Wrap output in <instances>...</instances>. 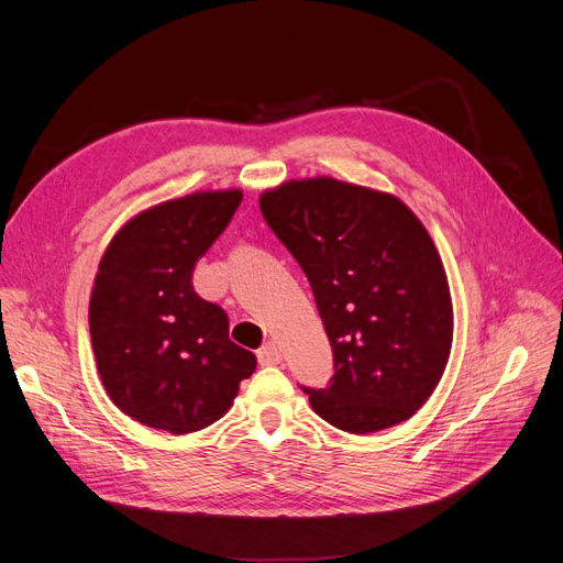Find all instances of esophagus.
Returning a JSON list of instances; mask_svg holds the SVG:
<instances>
[{
  "mask_svg": "<svg viewBox=\"0 0 563 563\" xmlns=\"http://www.w3.org/2000/svg\"><path fill=\"white\" fill-rule=\"evenodd\" d=\"M258 362L261 366H275L282 362V350L277 343H265L261 350H258Z\"/></svg>",
  "mask_w": 563,
  "mask_h": 563,
  "instance_id": "esophagus-1",
  "label": "esophagus"
}]
</instances>
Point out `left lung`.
Instances as JSON below:
<instances>
[{"mask_svg":"<svg viewBox=\"0 0 563 563\" xmlns=\"http://www.w3.org/2000/svg\"><path fill=\"white\" fill-rule=\"evenodd\" d=\"M265 223L308 277L333 350L329 387H302L350 434L411 418L451 354L449 279L404 201L335 178L288 180L261 197Z\"/></svg>","mask_w":563,"mask_h":563,"instance_id":"obj_1","label":"left lung"}]
</instances>
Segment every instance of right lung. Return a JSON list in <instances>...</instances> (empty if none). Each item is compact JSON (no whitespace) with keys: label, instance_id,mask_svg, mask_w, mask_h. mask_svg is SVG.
I'll return each instance as SVG.
<instances>
[{"label":"right lung","instance_id":"obj_1","mask_svg":"<svg viewBox=\"0 0 563 563\" xmlns=\"http://www.w3.org/2000/svg\"><path fill=\"white\" fill-rule=\"evenodd\" d=\"M240 203V190L157 203L131 218L100 258L89 302L98 376L119 411L147 428H209L255 371V354L228 335L225 310L192 286L197 261Z\"/></svg>","mask_w":563,"mask_h":563}]
</instances>
